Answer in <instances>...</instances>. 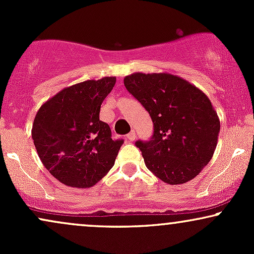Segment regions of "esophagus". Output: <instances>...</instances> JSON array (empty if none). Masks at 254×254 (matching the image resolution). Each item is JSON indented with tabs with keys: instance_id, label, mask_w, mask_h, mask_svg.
Segmentation results:
<instances>
[{
	"instance_id": "1",
	"label": "esophagus",
	"mask_w": 254,
	"mask_h": 254,
	"mask_svg": "<svg viewBox=\"0 0 254 254\" xmlns=\"http://www.w3.org/2000/svg\"><path fill=\"white\" fill-rule=\"evenodd\" d=\"M127 138L129 139V141H131V142L135 141V138H136V132H135V130L130 131V132L127 135Z\"/></svg>"
}]
</instances>
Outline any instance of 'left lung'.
I'll return each instance as SVG.
<instances>
[{
	"mask_svg": "<svg viewBox=\"0 0 254 254\" xmlns=\"http://www.w3.org/2000/svg\"><path fill=\"white\" fill-rule=\"evenodd\" d=\"M124 84L154 123L149 141H137L145 166L164 183L190 182L216 149L220 119L200 89L176 75L135 72Z\"/></svg>",
	"mask_w": 254,
	"mask_h": 254,
	"instance_id": "obj_1",
	"label": "left lung"
}]
</instances>
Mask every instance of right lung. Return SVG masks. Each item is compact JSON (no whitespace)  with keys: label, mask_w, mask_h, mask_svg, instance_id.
<instances>
[{"label":"right lung","mask_w":254,"mask_h":254,"mask_svg":"<svg viewBox=\"0 0 254 254\" xmlns=\"http://www.w3.org/2000/svg\"><path fill=\"white\" fill-rule=\"evenodd\" d=\"M115 76L66 87L38 110L32 138L39 159L61 183L90 188L113 167L123 139H112L109 124L99 119Z\"/></svg>","instance_id":"add662e5"}]
</instances>
